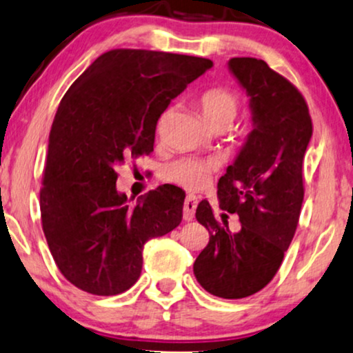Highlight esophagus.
Masks as SVG:
<instances>
[{
	"instance_id": "obj_1",
	"label": "esophagus",
	"mask_w": 353,
	"mask_h": 353,
	"mask_svg": "<svg viewBox=\"0 0 353 353\" xmlns=\"http://www.w3.org/2000/svg\"><path fill=\"white\" fill-rule=\"evenodd\" d=\"M195 208H197V197L195 195H187L184 202V220L192 221L195 215Z\"/></svg>"
}]
</instances>
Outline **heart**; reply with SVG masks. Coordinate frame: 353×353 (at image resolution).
Here are the masks:
<instances>
[{
    "label": "heart",
    "instance_id": "1",
    "mask_svg": "<svg viewBox=\"0 0 353 353\" xmlns=\"http://www.w3.org/2000/svg\"><path fill=\"white\" fill-rule=\"evenodd\" d=\"M199 105L212 130H220V128L228 130L238 115L239 99L230 89L215 88L208 89L200 96ZM215 169L216 164L213 161L182 158L166 164V168L163 169V177L164 181L184 187V189L200 190L212 179Z\"/></svg>",
    "mask_w": 353,
    "mask_h": 353
}]
</instances>
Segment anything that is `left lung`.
<instances>
[{
  "label": "left lung",
  "instance_id": "1",
  "mask_svg": "<svg viewBox=\"0 0 353 353\" xmlns=\"http://www.w3.org/2000/svg\"><path fill=\"white\" fill-rule=\"evenodd\" d=\"M228 68L249 96L252 130L218 181L221 220L207 200L195 212L210 241L194 274L212 295L238 300L274 279L295 236L313 122L301 92L264 60L231 58ZM226 212L240 216L238 232L229 230Z\"/></svg>",
  "mask_w": 353,
  "mask_h": 353
}]
</instances>
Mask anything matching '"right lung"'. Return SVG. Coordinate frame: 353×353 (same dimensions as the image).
Listing matches in <instances>:
<instances>
[{
  "label": "right lung",
  "instance_id": "obj_1",
  "mask_svg": "<svg viewBox=\"0 0 353 353\" xmlns=\"http://www.w3.org/2000/svg\"><path fill=\"white\" fill-rule=\"evenodd\" d=\"M208 58L117 48L97 57L61 99L48 137L40 215L65 279L112 296L137 282L146 241L182 220L179 190L158 187L130 205L115 187L117 168L153 151L158 119Z\"/></svg>",
  "mask_w": 353,
  "mask_h": 353
}]
</instances>
